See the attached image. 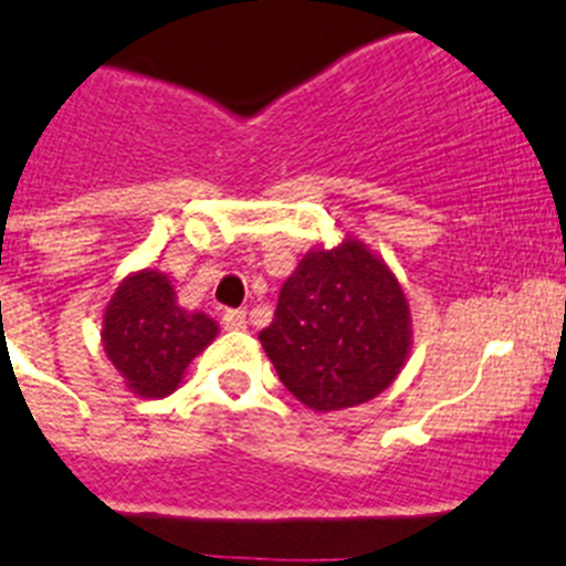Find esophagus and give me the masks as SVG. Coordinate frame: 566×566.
Listing matches in <instances>:
<instances>
[{
  "label": "esophagus",
  "mask_w": 566,
  "mask_h": 566,
  "mask_svg": "<svg viewBox=\"0 0 566 566\" xmlns=\"http://www.w3.org/2000/svg\"><path fill=\"white\" fill-rule=\"evenodd\" d=\"M223 326L231 332H242L248 326L245 310H226L223 313Z\"/></svg>",
  "instance_id": "34e87169"
}]
</instances>
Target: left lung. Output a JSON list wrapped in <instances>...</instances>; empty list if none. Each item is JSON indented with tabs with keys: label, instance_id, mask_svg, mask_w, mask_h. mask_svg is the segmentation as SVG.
<instances>
[{
	"label": "left lung",
	"instance_id": "left-lung-1",
	"mask_svg": "<svg viewBox=\"0 0 566 566\" xmlns=\"http://www.w3.org/2000/svg\"><path fill=\"white\" fill-rule=\"evenodd\" d=\"M259 340L298 402L321 413L355 408L408 360V298L382 259L346 237L301 259Z\"/></svg>",
	"mask_w": 566,
	"mask_h": 566
}]
</instances>
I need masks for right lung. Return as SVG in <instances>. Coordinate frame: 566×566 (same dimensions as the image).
I'll list each match as a JSON object with an SVG mask.
<instances>
[{
	"instance_id": "right-lung-1",
	"label": "right lung",
	"mask_w": 566,
	"mask_h": 566,
	"mask_svg": "<svg viewBox=\"0 0 566 566\" xmlns=\"http://www.w3.org/2000/svg\"><path fill=\"white\" fill-rule=\"evenodd\" d=\"M218 324L176 304V290L158 271L134 273L116 287L103 315V348L128 388L161 399L211 340Z\"/></svg>"
}]
</instances>
